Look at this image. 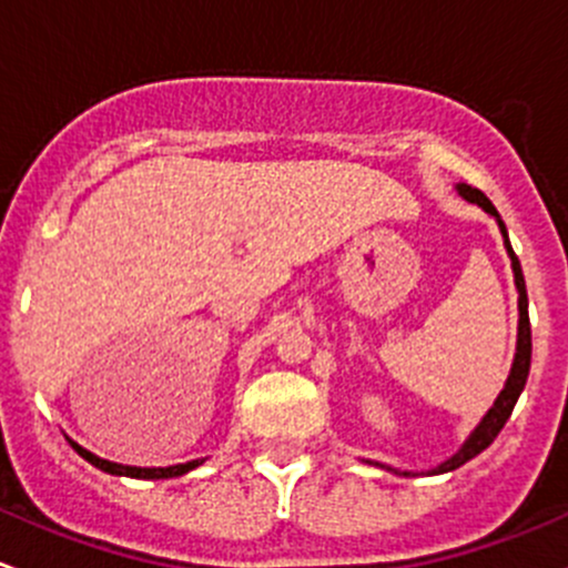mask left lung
<instances>
[{
	"label": "left lung",
	"instance_id": "8db88e82",
	"mask_svg": "<svg viewBox=\"0 0 568 568\" xmlns=\"http://www.w3.org/2000/svg\"><path fill=\"white\" fill-rule=\"evenodd\" d=\"M457 194L465 199V202L470 204H478V207L484 210L487 215H493L495 224H498L500 235H503V248H506L508 260H511V273H514V286H517V308H519V325H517V353H514V364H511V372H508L506 377V385H503V390L498 394V399H495V405L489 407L487 413H484V418L478 420L476 429L467 435V440L462 443L457 448V454H452L448 459H443L440 465H435L432 470H426V476H440V473H452L457 470V467L465 465L467 459L478 457V454L484 452V448L489 446V443L498 437V432L506 426L508 415H511L514 405H517L519 394H523L525 383H528V372H530V320H528V292H525V276H523V267H519V260L517 254H514L511 243H508V232H506V224H503L500 213L495 210V204L489 202L487 196L481 194L478 189H470V185L465 183H457ZM369 465H377V467H385V470L396 473V476H418L415 470H399V467H390V465H383V462H372L366 459Z\"/></svg>",
	"mask_w": 568,
	"mask_h": 568
}]
</instances>
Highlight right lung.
Segmentation results:
<instances>
[{
	"label": "right lung",
	"instance_id": "obj_1",
	"mask_svg": "<svg viewBox=\"0 0 568 568\" xmlns=\"http://www.w3.org/2000/svg\"><path fill=\"white\" fill-rule=\"evenodd\" d=\"M68 443L73 446V452L79 454V457H84L90 465H95L98 470L103 473H111V476H128V478H148V481H153V478H178V476H185L189 470H194V467L202 465L204 459H191V462H183V465H169V467H133V465H120V462H109V459H101L98 454L87 452L84 446H79L75 440Z\"/></svg>",
	"mask_w": 568,
	"mask_h": 568
}]
</instances>
